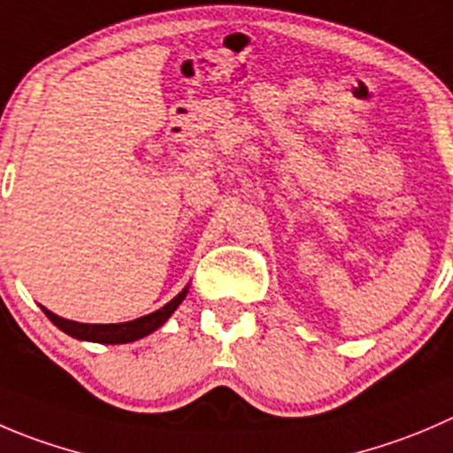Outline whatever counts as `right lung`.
Here are the masks:
<instances>
[{
  "instance_id": "1",
  "label": "right lung",
  "mask_w": 453,
  "mask_h": 453,
  "mask_svg": "<svg viewBox=\"0 0 453 453\" xmlns=\"http://www.w3.org/2000/svg\"><path fill=\"white\" fill-rule=\"evenodd\" d=\"M188 288L183 292H179L177 296L170 303H165L161 310L152 311V314L142 316V319L128 320V323H108V325H90V323H77V320L61 319V316L52 314L43 307V314L61 329V332L70 334V336L79 338V341H92V343H108V345H119V343H133L137 338L148 336L150 332H155L157 327L165 323V320L173 316V311L181 305V301L186 298Z\"/></svg>"
}]
</instances>
